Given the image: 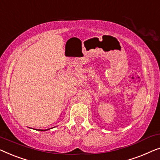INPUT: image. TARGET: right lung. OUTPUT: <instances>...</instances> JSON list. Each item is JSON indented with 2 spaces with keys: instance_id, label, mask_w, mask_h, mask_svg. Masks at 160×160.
Segmentation results:
<instances>
[{
  "instance_id": "add662e5",
  "label": "right lung",
  "mask_w": 160,
  "mask_h": 160,
  "mask_svg": "<svg viewBox=\"0 0 160 160\" xmlns=\"http://www.w3.org/2000/svg\"><path fill=\"white\" fill-rule=\"evenodd\" d=\"M41 130V131H46V130Z\"/></svg>"
}]
</instances>
